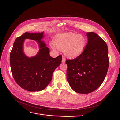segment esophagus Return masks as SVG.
Here are the masks:
<instances>
[{"mask_svg":"<svg viewBox=\"0 0 120 120\" xmlns=\"http://www.w3.org/2000/svg\"><path fill=\"white\" fill-rule=\"evenodd\" d=\"M61 61H62V63H65V62H66V59H65V58L64 56L62 58V60H61Z\"/></svg>","mask_w":120,"mask_h":120,"instance_id":"34e87169","label":"esophagus"}]
</instances>
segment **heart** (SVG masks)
Instances as JSON below:
<instances>
[{
	"label": "heart",
	"mask_w": 120,
	"mask_h": 120,
	"mask_svg": "<svg viewBox=\"0 0 120 120\" xmlns=\"http://www.w3.org/2000/svg\"><path fill=\"white\" fill-rule=\"evenodd\" d=\"M52 49L63 50L69 59H75L80 56L86 48L87 41L84 36L72 32L58 34L54 37Z\"/></svg>",
	"instance_id": "1"
}]
</instances>
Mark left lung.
Listing matches in <instances>:
<instances>
[{"label": "left lung", "mask_w": 120, "mask_h": 120, "mask_svg": "<svg viewBox=\"0 0 120 120\" xmlns=\"http://www.w3.org/2000/svg\"><path fill=\"white\" fill-rule=\"evenodd\" d=\"M88 44L81 55L66 60L67 80L71 89L80 94L97 90L106 77L109 64L107 43L95 32H87Z\"/></svg>", "instance_id": "8db88e82"}]
</instances>
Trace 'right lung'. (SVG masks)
<instances>
[{
    "mask_svg": "<svg viewBox=\"0 0 120 120\" xmlns=\"http://www.w3.org/2000/svg\"><path fill=\"white\" fill-rule=\"evenodd\" d=\"M43 37V32H25L15 39L10 54V67L14 80L21 88L30 92L45 89L62 60L61 55L56 58L50 56L49 49L41 41ZM25 39L34 40L39 43V52L36 56L28 58L25 55L23 46Z\"/></svg>",
    "mask_w": 120,
    "mask_h": 120,
    "instance_id": "add662e5",
    "label": "right lung"
}]
</instances>
